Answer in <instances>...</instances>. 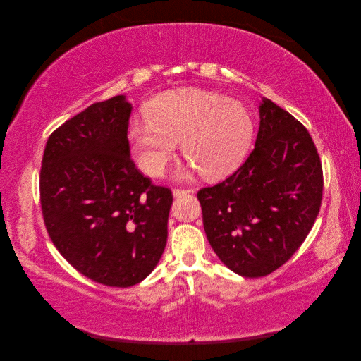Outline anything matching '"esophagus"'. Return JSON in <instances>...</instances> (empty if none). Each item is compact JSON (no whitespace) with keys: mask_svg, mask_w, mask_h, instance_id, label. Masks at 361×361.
Listing matches in <instances>:
<instances>
[{"mask_svg":"<svg viewBox=\"0 0 361 361\" xmlns=\"http://www.w3.org/2000/svg\"><path fill=\"white\" fill-rule=\"evenodd\" d=\"M190 192H192V191H190V190H180V188H176V190H173V197H174V199H178V197H182V195H187V194H190Z\"/></svg>","mask_w":361,"mask_h":361,"instance_id":"34e87169","label":"esophagus"}]
</instances>
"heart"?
I'll return each mask as SVG.
<instances>
[{
    "label": "heart",
    "instance_id": "1",
    "mask_svg": "<svg viewBox=\"0 0 361 361\" xmlns=\"http://www.w3.org/2000/svg\"><path fill=\"white\" fill-rule=\"evenodd\" d=\"M255 123L247 108L218 93L187 89L161 94L149 117H135L129 141L140 170L161 176L180 141L188 167L206 178L233 171L247 154Z\"/></svg>",
    "mask_w": 361,
    "mask_h": 361
}]
</instances>
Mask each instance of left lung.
<instances>
[{
    "label": "left lung",
    "instance_id": "left-lung-1",
    "mask_svg": "<svg viewBox=\"0 0 361 361\" xmlns=\"http://www.w3.org/2000/svg\"><path fill=\"white\" fill-rule=\"evenodd\" d=\"M255 150L232 176L199 191L207 241L243 277H264L304 243L319 214L322 166L298 120L264 97Z\"/></svg>",
    "mask_w": 361,
    "mask_h": 361
}]
</instances>
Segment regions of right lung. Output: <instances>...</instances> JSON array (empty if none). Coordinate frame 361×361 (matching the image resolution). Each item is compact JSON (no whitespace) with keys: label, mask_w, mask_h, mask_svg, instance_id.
Returning <instances> with one entry per match:
<instances>
[{"label":"right lung","mask_w":361,"mask_h":361,"mask_svg":"<svg viewBox=\"0 0 361 361\" xmlns=\"http://www.w3.org/2000/svg\"><path fill=\"white\" fill-rule=\"evenodd\" d=\"M125 94L96 102L47 141L40 204L60 255L82 276L129 288L155 269L167 244L173 203L130 159Z\"/></svg>","instance_id":"obj_1"}]
</instances>
